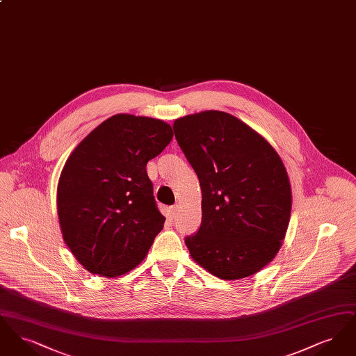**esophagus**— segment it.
<instances>
[{
    "instance_id": "esophagus-1",
    "label": "esophagus",
    "mask_w": 356,
    "mask_h": 356,
    "mask_svg": "<svg viewBox=\"0 0 356 356\" xmlns=\"http://www.w3.org/2000/svg\"><path fill=\"white\" fill-rule=\"evenodd\" d=\"M177 211H179V205L176 204V205H172L170 208V216L172 219H175L176 218V215H177Z\"/></svg>"
}]
</instances>
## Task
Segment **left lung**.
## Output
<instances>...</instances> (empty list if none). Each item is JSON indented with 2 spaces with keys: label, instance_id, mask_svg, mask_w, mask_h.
<instances>
[{
  "label": "left lung",
  "instance_id": "8db88e82",
  "mask_svg": "<svg viewBox=\"0 0 356 356\" xmlns=\"http://www.w3.org/2000/svg\"><path fill=\"white\" fill-rule=\"evenodd\" d=\"M202 186V224L186 237L191 256L212 275L243 279L277 254L291 215V186L279 154L229 113L205 111L173 122Z\"/></svg>",
  "mask_w": 356,
  "mask_h": 356
}]
</instances>
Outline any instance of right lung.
Returning <instances> with one entry per match:
<instances>
[{
  "instance_id": "1",
  "label": "right lung",
  "mask_w": 356,
  "mask_h": 356,
  "mask_svg": "<svg viewBox=\"0 0 356 356\" xmlns=\"http://www.w3.org/2000/svg\"><path fill=\"white\" fill-rule=\"evenodd\" d=\"M173 137L161 120L115 115L69 156L57 186L63 237L85 270L116 277L145 257L165 218L147 163Z\"/></svg>"
}]
</instances>
